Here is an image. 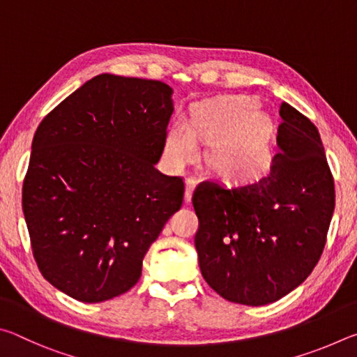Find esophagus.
<instances>
[{"label":"esophagus","mask_w":357,"mask_h":357,"mask_svg":"<svg viewBox=\"0 0 357 357\" xmlns=\"http://www.w3.org/2000/svg\"><path fill=\"white\" fill-rule=\"evenodd\" d=\"M195 187H197V181L193 178H189L185 181V193H184L185 203L192 202V195H193V190H195Z\"/></svg>","instance_id":"obj_1"}]
</instances>
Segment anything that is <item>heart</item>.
I'll return each mask as SVG.
<instances>
[{
  "instance_id": "heart-1",
  "label": "heart",
  "mask_w": 357,
  "mask_h": 357,
  "mask_svg": "<svg viewBox=\"0 0 357 357\" xmlns=\"http://www.w3.org/2000/svg\"><path fill=\"white\" fill-rule=\"evenodd\" d=\"M250 99H231L203 107L193 116V130L176 123L168 130L165 153L174 167L190 164L200 155L202 138L209 144L208 167L228 181L258 178L271 164L274 124L255 112Z\"/></svg>"
}]
</instances>
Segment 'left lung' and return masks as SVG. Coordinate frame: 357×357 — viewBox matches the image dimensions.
<instances>
[{
	"label": "left lung",
	"mask_w": 357,
	"mask_h": 357,
	"mask_svg": "<svg viewBox=\"0 0 357 357\" xmlns=\"http://www.w3.org/2000/svg\"><path fill=\"white\" fill-rule=\"evenodd\" d=\"M268 174L227 187L203 181L192 203L203 279L217 294L266 305L291 293L321 257L335 206L318 129L287 102Z\"/></svg>",
	"instance_id": "8db88e82"
}]
</instances>
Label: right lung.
<instances>
[{"label":"right lung","instance_id":"1","mask_svg":"<svg viewBox=\"0 0 357 357\" xmlns=\"http://www.w3.org/2000/svg\"><path fill=\"white\" fill-rule=\"evenodd\" d=\"M172 96L164 82L102 74L36 130L23 214L39 271L70 298L94 304L129 291L183 204V179L155 168Z\"/></svg>","mask_w":357,"mask_h":357}]
</instances>
